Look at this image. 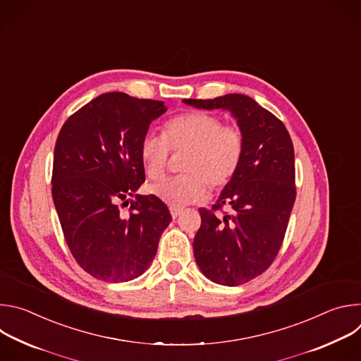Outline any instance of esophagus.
I'll list each match as a JSON object with an SVG mask.
<instances>
[{"mask_svg":"<svg viewBox=\"0 0 361 361\" xmlns=\"http://www.w3.org/2000/svg\"><path fill=\"white\" fill-rule=\"evenodd\" d=\"M181 212H183L181 207H177V205H170V213H171L173 219H177Z\"/></svg>","mask_w":361,"mask_h":361,"instance_id":"esophagus-1","label":"esophagus"}]
</instances>
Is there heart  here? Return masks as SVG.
I'll return each instance as SVG.
<instances>
[{
    "label": "heart",
    "instance_id": "b5f03b06",
    "mask_svg": "<svg viewBox=\"0 0 361 361\" xmlns=\"http://www.w3.org/2000/svg\"><path fill=\"white\" fill-rule=\"evenodd\" d=\"M163 137L148 133L140 144V159L148 178L164 176L170 151L184 154V174L149 185V192L171 205L202 201L209 187L224 188L235 177L244 156L245 140L237 126L212 113L190 111L176 116L163 126Z\"/></svg>",
    "mask_w": 361,
    "mask_h": 361
}]
</instances>
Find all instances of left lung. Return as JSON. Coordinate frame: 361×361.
Segmentation results:
<instances>
[{
    "label": "left lung",
    "instance_id": "obj_1",
    "mask_svg": "<svg viewBox=\"0 0 361 361\" xmlns=\"http://www.w3.org/2000/svg\"><path fill=\"white\" fill-rule=\"evenodd\" d=\"M184 102L231 111L244 134L241 166L213 209H200L201 226L192 243L205 277L221 286H240L264 273L283 244L295 201L293 141L284 124L248 95Z\"/></svg>",
    "mask_w": 361,
    "mask_h": 361
}]
</instances>
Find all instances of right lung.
<instances>
[{
  "mask_svg": "<svg viewBox=\"0 0 361 361\" xmlns=\"http://www.w3.org/2000/svg\"><path fill=\"white\" fill-rule=\"evenodd\" d=\"M166 110L163 101L106 92L68 117L57 137L51 178L56 210L75 262L98 280L141 276L171 221L160 198L133 195L145 181L141 140ZM121 200L130 205L127 214Z\"/></svg>",
  "mask_w": 361,
  "mask_h": 361,
  "instance_id": "1",
  "label": "right lung"
}]
</instances>
